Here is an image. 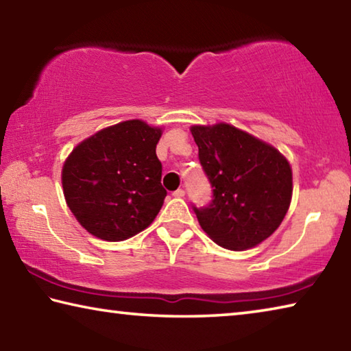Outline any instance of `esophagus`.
I'll list each match as a JSON object with an SVG mask.
<instances>
[{
    "instance_id": "34e87169",
    "label": "esophagus",
    "mask_w": 351,
    "mask_h": 351,
    "mask_svg": "<svg viewBox=\"0 0 351 351\" xmlns=\"http://www.w3.org/2000/svg\"><path fill=\"white\" fill-rule=\"evenodd\" d=\"M171 195H173V197H175V198H182V197H184V195H186V192H184V190H182V189H178V190H175V192H173V193H171Z\"/></svg>"
}]
</instances>
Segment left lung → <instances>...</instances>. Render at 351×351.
Returning <instances> with one entry per match:
<instances>
[{
  "label": "left lung",
  "mask_w": 351,
  "mask_h": 351,
  "mask_svg": "<svg viewBox=\"0 0 351 351\" xmlns=\"http://www.w3.org/2000/svg\"><path fill=\"white\" fill-rule=\"evenodd\" d=\"M210 182L212 199L197 207L199 226L226 249L245 251L268 239L287 215L293 173L280 152L228 123L190 130Z\"/></svg>",
  "instance_id": "obj_1"
}]
</instances>
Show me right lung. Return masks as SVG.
I'll use <instances>...</instances> for the list:
<instances>
[{"label":"right lung","instance_id":"right-lung-1","mask_svg":"<svg viewBox=\"0 0 351 351\" xmlns=\"http://www.w3.org/2000/svg\"><path fill=\"white\" fill-rule=\"evenodd\" d=\"M161 128L125 121L83 141L63 165L66 204L88 232L122 241L150 226L167 190L156 156Z\"/></svg>","mask_w":351,"mask_h":351}]
</instances>
